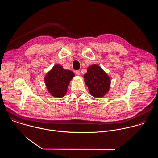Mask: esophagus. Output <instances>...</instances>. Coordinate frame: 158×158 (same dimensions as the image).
Returning a JSON list of instances; mask_svg holds the SVG:
<instances>
[{"label":"esophagus","instance_id":"obj_1","mask_svg":"<svg viewBox=\"0 0 158 158\" xmlns=\"http://www.w3.org/2000/svg\"><path fill=\"white\" fill-rule=\"evenodd\" d=\"M75 73H76L77 75H80V73H81V72H80V70H76V71H75Z\"/></svg>","mask_w":158,"mask_h":158}]
</instances>
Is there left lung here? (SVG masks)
Wrapping results in <instances>:
<instances>
[{"label": "left lung", "mask_w": 158, "mask_h": 158, "mask_svg": "<svg viewBox=\"0 0 158 158\" xmlns=\"http://www.w3.org/2000/svg\"><path fill=\"white\" fill-rule=\"evenodd\" d=\"M84 78L92 96L101 98L108 92L110 78L98 65L94 64L88 68Z\"/></svg>", "instance_id": "1"}]
</instances>
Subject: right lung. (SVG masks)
Wrapping results in <instances>:
<instances>
[{"label": "right lung", "mask_w": 158, "mask_h": 158, "mask_svg": "<svg viewBox=\"0 0 158 158\" xmlns=\"http://www.w3.org/2000/svg\"><path fill=\"white\" fill-rule=\"evenodd\" d=\"M74 73L56 64L49 71L45 77V83L48 92L56 97H63L67 92L68 85Z\"/></svg>", "instance_id": "add662e5"}]
</instances>
